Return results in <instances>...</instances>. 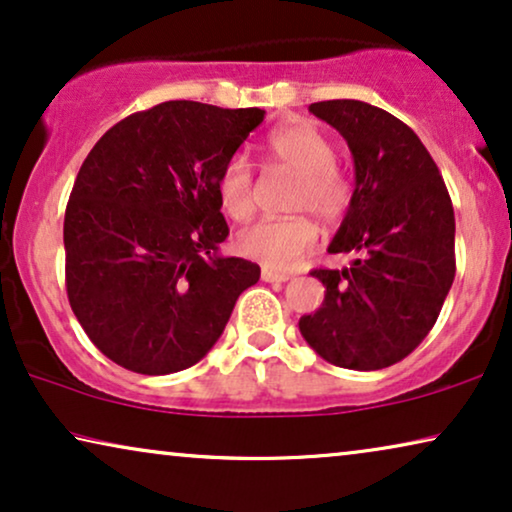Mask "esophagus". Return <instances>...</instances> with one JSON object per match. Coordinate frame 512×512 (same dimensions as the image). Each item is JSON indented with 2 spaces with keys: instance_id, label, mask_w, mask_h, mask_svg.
Returning <instances> with one entry per match:
<instances>
[{
  "instance_id": "obj_1",
  "label": "esophagus",
  "mask_w": 512,
  "mask_h": 512,
  "mask_svg": "<svg viewBox=\"0 0 512 512\" xmlns=\"http://www.w3.org/2000/svg\"><path fill=\"white\" fill-rule=\"evenodd\" d=\"M261 279H263V282L282 284V282H289V275H286V272H275V270H270V268H263L261 270Z\"/></svg>"
}]
</instances>
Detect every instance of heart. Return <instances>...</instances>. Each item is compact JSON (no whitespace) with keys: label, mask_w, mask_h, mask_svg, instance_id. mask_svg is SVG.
<instances>
[{"label":"heart","mask_w":512,"mask_h":512,"mask_svg":"<svg viewBox=\"0 0 512 512\" xmlns=\"http://www.w3.org/2000/svg\"><path fill=\"white\" fill-rule=\"evenodd\" d=\"M268 153L279 167L298 174L293 186V212H312L321 221L342 219L352 200V186L345 172L335 165V146L314 125L293 123L275 130L268 139ZM223 212L235 221H247L254 214V177L244 156L226 160L216 181ZM319 230L307 216L291 219H263L237 235L242 256L254 258L270 270H286L300 256L314 249Z\"/></svg>","instance_id":"1"}]
</instances>
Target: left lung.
I'll return each instance as SVG.
<instances>
[{
	"mask_svg": "<svg viewBox=\"0 0 512 512\" xmlns=\"http://www.w3.org/2000/svg\"><path fill=\"white\" fill-rule=\"evenodd\" d=\"M310 111L352 151L354 193L328 254L354 258L312 272L326 293L300 317V335L333 366L389 368L429 335L454 282L450 193L426 146L389 111L359 100Z\"/></svg>",
	"mask_w": 512,
	"mask_h": 512,
	"instance_id": "obj_1",
	"label": "left lung"
}]
</instances>
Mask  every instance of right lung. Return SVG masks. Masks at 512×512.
<instances>
[{"label": "right lung", "instance_id": "1", "mask_svg": "<svg viewBox=\"0 0 512 512\" xmlns=\"http://www.w3.org/2000/svg\"><path fill=\"white\" fill-rule=\"evenodd\" d=\"M265 111L172 100L137 111L83 160L65 212L69 305L104 356L142 375L191 368L261 268L223 256L216 181Z\"/></svg>", "mask_w": 512, "mask_h": 512}]
</instances>
